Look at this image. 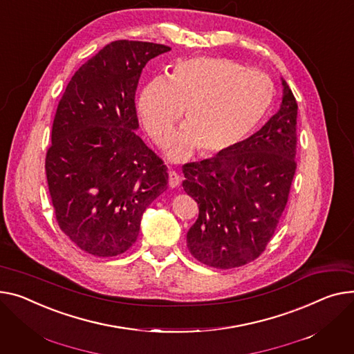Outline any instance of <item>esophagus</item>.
I'll return each mask as SVG.
<instances>
[{
  "mask_svg": "<svg viewBox=\"0 0 354 354\" xmlns=\"http://www.w3.org/2000/svg\"><path fill=\"white\" fill-rule=\"evenodd\" d=\"M179 183H180L179 174L176 171H174V169H169V172H168V185L171 187H176Z\"/></svg>",
  "mask_w": 354,
  "mask_h": 354,
  "instance_id": "1",
  "label": "esophagus"
}]
</instances>
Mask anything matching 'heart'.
<instances>
[{
	"instance_id": "heart-1",
	"label": "heart",
	"mask_w": 354,
	"mask_h": 354,
	"mask_svg": "<svg viewBox=\"0 0 354 354\" xmlns=\"http://www.w3.org/2000/svg\"><path fill=\"white\" fill-rule=\"evenodd\" d=\"M273 101V84L256 69L226 58L195 57L175 65L171 77H153L140 89L136 108L155 142L167 138L185 108L186 122L172 132L167 156L185 160L230 152L262 122Z\"/></svg>"
}]
</instances>
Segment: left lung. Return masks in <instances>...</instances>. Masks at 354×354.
<instances>
[{"label":"left lung","mask_w":354,"mask_h":354,"mask_svg":"<svg viewBox=\"0 0 354 354\" xmlns=\"http://www.w3.org/2000/svg\"><path fill=\"white\" fill-rule=\"evenodd\" d=\"M281 86L279 111L257 132L227 153L183 165V191L199 206L186 243L207 266L254 261L286 207L296 172L297 102L283 78Z\"/></svg>","instance_id":"obj_1"}]
</instances>
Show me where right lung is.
I'll list each match as a JSON object with an SVG mask.
<instances>
[{
    "instance_id": "obj_1",
    "label": "right lung",
    "mask_w": 354,
    "mask_h": 354,
    "mask_svg": "<svg viewBox=\"0 0 354 354\" xmlns=\"http://www.w3.org/2000/svg\"><path fill=\"white\" fill-rule=\"evenodd\" d=\"M168 51L113 41L77 71L58 104L46 180L61 230L89 254L127 252L144 212L168 187L167 167L135 132L140 74Z\"/></svg>"
}]
</instances>
